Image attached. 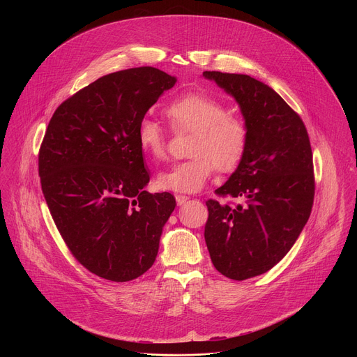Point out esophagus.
I'll list each match as a JSON object with an SVG mask.
<instances>
[{"mask_svg": "<svg viewBox=\"0 0 357 357\" xmlns=\"http://www.w3.org/2000/svg\"><path fill=\"white\" fill-rule=\"evenodd\" d=\"M175 199H176L178 206L185 205V203L189 200V197H188V196H185V195H176V196H175Z\"/></svg>", "mask_w": 357, "mask_h": 357, "instance_id": "esophagus-1", "label": "esophagus"}]
</instances>
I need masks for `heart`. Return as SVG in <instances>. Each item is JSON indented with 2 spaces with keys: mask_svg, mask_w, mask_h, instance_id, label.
<instances>
[{
  "mask_svg": "<svg viewBox=\"0 0 357 357\" xmlns=\"http://www.w3.org/2000/svg\"><path fill=\"white\" fill-rule=\"evenodd\" d=\"M164 114L175 131H192L193 135L188 146L190 158L160 174V189L195 193L205 186L215 168L227 172L240 164L248 141L247 127L230 116L219 100L203 93H186L168 103ZM137 141L151 160L165 158L167 135L155 120H139Z\"/></svg>",
  "mask_w": 357,
  "mask_h": 357,
  "instance_id": "b5f03b06",
  "label": "heart"
}]
</instances>
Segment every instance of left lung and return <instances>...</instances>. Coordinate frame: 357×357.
<instances>
[{
	"label": "left lung",
	"instance_id": "1",
	"mask_svg": "<svg viewBox=\"0 0 357 357\" xmlns=\"http://www.w3.org/2000/svg\"><path fill=\"white\" fill-rule=\"evenodd\" d=\"M203 76L237 101L248 132L240 164L216 189L238 203L208 200L205 226L215 268L243 281L280 263L307 225L315 195L312 149L301 117L270 86L247 75Z\"/></svg>",
	"mask_w": 357,
	"mask_h": 357
}]
</instances>
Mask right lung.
<instances>
[{"instance_id":"right-lung-1","label":"right lung","mask_w":357,"mask_h":357,"mask_svg":"<svg viewBox=\"0 0 357 357\" xmlns=\"http://www.w3.org/2000/svg\"><path fill=\"white\" fill-rule=\"evenodd\" d=\"M175 76L134 68L97 79L56 109L39 149V176L50 215L75 259L116 282L155 261L176 202L144 188L149 172L137 127Z\"/></svg>"}]
</instances>
